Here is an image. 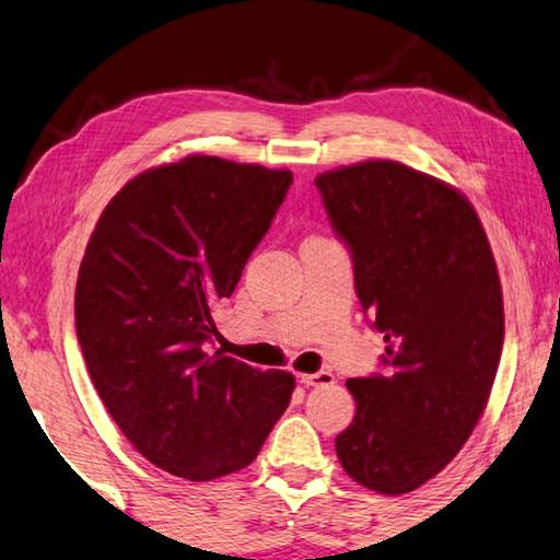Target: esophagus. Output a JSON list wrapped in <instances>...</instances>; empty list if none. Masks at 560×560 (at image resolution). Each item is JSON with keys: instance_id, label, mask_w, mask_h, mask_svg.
Here are the masks:
<instances>
[{"instance_id": "obj_1", "label": "esophagus", "mask_w": 560, "mask_h": 560, "mask_svg": "<svg viewBox=\"0 0 560 560\" xmlns=\"http://www.w3.org/2000/svg\"><path fill=\"white\" fill-rule=\"evenodd\" d=\"M300 383H303L305 388H317V385L335 383V377H332V373H325V370H320V373H303L300 375Z\"/></svg>"}]
</instances>
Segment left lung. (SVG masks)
Masks as SVG:
<instances>
[{"mask_svg":"<svg viewBox=\"0 0 560 560\" xmlns=\"http://www.w3.org/2000/svg\"><path fill=\"white\" fill-rule=\"evenodd\" d=\"M315 185L388 365L346 383L355 418L335 451L355 483L410 493L458 455L488 406L505 330L495 257L468 197L402 162H355Z\"/></svg>","mask_w":560,"mask_h":560,"instance_id":"8db88e82","label":"left lung"}]
</instances>
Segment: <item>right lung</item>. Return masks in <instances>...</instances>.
Wrapping results in <instances>:
<instances>
[{"label":"right lung","instance_id":"right-lung-1","mask_svg":"<svg viewBox=\"0 0 560 560\" xmlns=\"http://www.w3.org/2000/svg\"><path fill=\"white\" fill-rule=\"evenodd\" d=\"M290 183V170L187 154L132 177L94 225L74 290L84 363L127 441L172 476L250 466L295 390L288 370L208 346Z\"/></svg>","mask_w":560,"mask_h":560}]
</instances>
